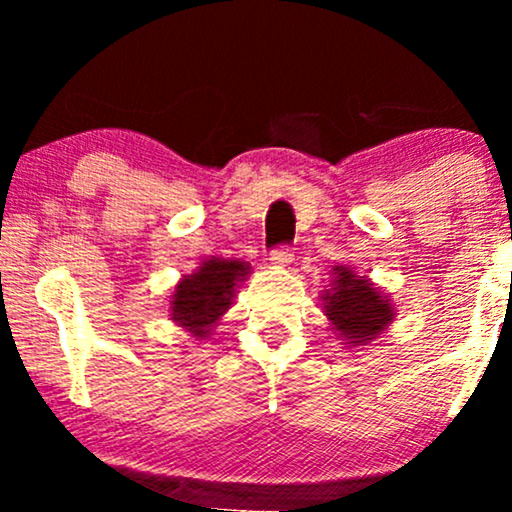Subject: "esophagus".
<instances>
[{
	"label": "esophagus",
	"mask_w": 512,
	"mask_h": 512,
	"mask_svg": "<svg viewBox=\"0 0 512 512\" xmlns=\"http://www.w3.org/2000/svg\"><path fill=\"white\" fill-rule=\"evenodd\" d=\"M269 262L274 264V267H289L293 262V252L289 245H281V248L272 250V255H269Z\"/></svg>",
	"instance_id": "1"
}]
</instances>
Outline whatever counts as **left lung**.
I'll use <instances>...</instances> for the list:
<instances>
[{
  "mask_svg": "<svg viewBox=\"0 0 512 512\" xmlns=\"http://www.w3.org/2000/svg\"><path fill=\"white\" fill-rule=\"evenodd\" d=\"M330 289L322 291V310L344 344L366 346L395 320V305L368 276L346 264L332 267Z\"/></svg>",
  "mask_w": 512,
  "mask_h": 512,
  "instance_id": "8db88e82",
  "label": "left lung"
}]
</instances>
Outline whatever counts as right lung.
I'll return each mask as SVG.
<instances>
[{
    "mask_svg": "<svg viewBox=\"0 0 512 512\" xmlns=\"http://www.w3.org/2000/svg\"><path fill=\"white\" fill-rule=\"evenodd\" d=\"M250 274L243 260H204L192 274L182 276L170 296V320L195 339L209 337L216 322L233 305L236 291Z\"/></svg>",
    "mask_w": 512,
    "mask_h": 512,
    "instance_id": "right-lung-1",
    "label": "right lung"
}]
</instances>
